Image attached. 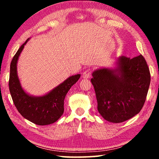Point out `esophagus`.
Instances as JSON below:
<instances>
[{"mask_svg":"<svg viewBox=\"0 0 159 159\" xmlns=\"http://www.w3.org/2000/svg\"><path fill=\"white\" fill-rule=\"evenodd\" d=\"M91 74H92V69H86L83 74V79H89V78L91 76Z\"/></svg>","mask_w":159,"mask_h":159,"instance_id":"1","label":"esophagus"}]
</instances>
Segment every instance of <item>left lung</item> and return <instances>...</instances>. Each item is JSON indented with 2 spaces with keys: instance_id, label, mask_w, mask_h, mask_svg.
I'll use <instances>...</instances> for the list:
<instances>
[{
  "instance_id": "left-lung-1",
  "label": "left lung",
  "mask_w": 159,
  "mask_h": 159,
  "mask_svg": "<svg viewBox=\"0 0 159 159\" xmlns=\"http://www.w3.org/2000/svg\"><path fill=\"white\" fill-rule=\"evenodd\" d=\"M150 81L149 69L142 55L132 59L121 56L116 69L96 70L91 83L99 113L112 123L130 119L143 107Z\"/></svg>"
}]
</instances>
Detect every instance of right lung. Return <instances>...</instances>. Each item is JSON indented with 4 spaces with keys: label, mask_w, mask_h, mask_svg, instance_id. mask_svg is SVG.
I'll return each mask as SVG.
<instances>
[{
    "label": "right lung",
    "mask_w": 159,
    "mask_h": 159,
    "mask_svg": "<svg viewBox=\"0 0 159 159\" xmlns=\"http://www.w3.org/2000/svg\"><path fill=\"white\" fill-rule=\"evenodd\" d=\"M26 42L19 48L10 63L9 89L15 106L26 119L39 125L55 123L64 113V101L66 93L80 76V74L70 76L57 87L43 96L28 95L21 88L17 76V63Z\"/></svg>",
    "instance_id": "obj_1"
}]
</instances>
